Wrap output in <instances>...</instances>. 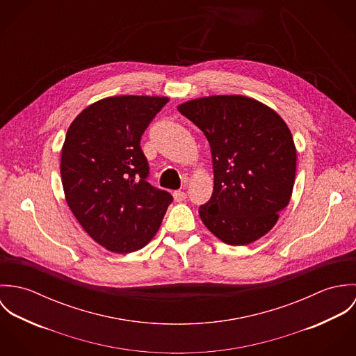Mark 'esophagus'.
<instances>
[{"mask_svg": "<svg viewBox=\"0 0 356 356\" xmlns=\"http://www.w3.org/2000/svg\"><path fill=\"white\" fill-rule=\"evenodd\" d=\"M172 196H174V200L178 202V203H181V202H184V200L186 199V193L182 192V191H175V192L172 193Z\"/></svg>", "mask_w": 356, "mask_h": 356, "instance_id": "1", "label": "esophagus"}]
</instances>
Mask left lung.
<instances>
[{
	"mask_svg": "<svg viewBox=\"0 0 356 356\" xmlns=\"http://www.w3.org/2000/svg\"><path fill=\"white\" fill-rule=\"evenodd\" d=\"M178 111L207 137L213 192L199 213L208 230L229 245H247L268 233L289 204L296 148L271 108L244 96H211Z\"/></svg>",
	"mask_w": 356,
	"mask_h": 356,
	"instance_id": "obj_1",
	"label": "left lung"
}]
</instances>
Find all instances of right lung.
Wrapping results in <instances>:
<instances>
[{"label":"right lung","instance_id":"right-lung-1","mask_svg":"<svg viewBox=\"0 0 356 356\" xmlns=\"http://www.w3.org/2000/svg\"><path fill=\"white\" fill-rule=\"evenodd\" d=\"M167 97L118 96L83 109L61 151L65 200L85 232L116 254L144 248L172 196L148 182L141 137Z\"/></svg>","mask_w":356,"mask_h":356}]
</instances>
